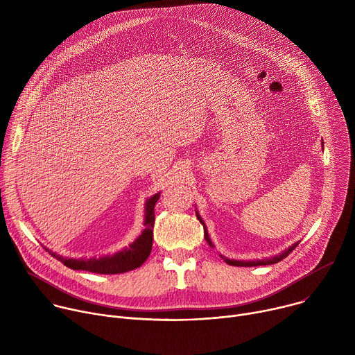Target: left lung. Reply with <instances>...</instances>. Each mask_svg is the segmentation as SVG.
I'll return each mask as SVG.
<instances>
[{"mask_svg":"<svg viewBox=\"0 0 355 355\" xmlns=\"http://www.w3.org/2000/svg\"><path fill=\"white\" fill-rule=\"evenodd\" d=\"M195 215H196V218H198V220L202 223V226H204V236H205V239H207V241L209 243V245H212L214 247V243H212V240H211V237H209V233H208V229H207V225H205V222L202 220V218H200V215L198 214V211H195ZM299 244V241H296V243H293L292 245H289L286 250H284L282 252H279V254H277V256H272L271 259H263V260H251V261H244V260H230V259H227V257H225V256H220L223 260H225V263L226 264H229V266H234V267H257V266H270V264H275V263H279L281 260H284L289 252L296 247Z\"/></svg>","mask_w":355,"mask_h":355,"instance_id":"left-lung-1","label":"left lung"}]
</instances>
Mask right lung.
Listing matches in <instances>:
<instances>
[{
	"label": "right lung",
	"mask_w": 355,
	"mask_h": 355,
	"mask_svg": "<svg viewBox=\"0 0 355 355\" xmlns=\"http://www.w3.org/2000/svg\"><path fill=\"white\" fill-rule=\"evenodd\" d=\"M160 198V192L151 195L144 202V229L141 233L130 243L128 247L122 248L115 254H108L103 257H91V259H67L56 251L49 250L55 259L62 261L66 267L71 270H83L94 274H122L139 268L150 256L151 245H153V227H155V205Z\"/></svg>",
	"instance_id": "add662e5"
}]
</instances>
